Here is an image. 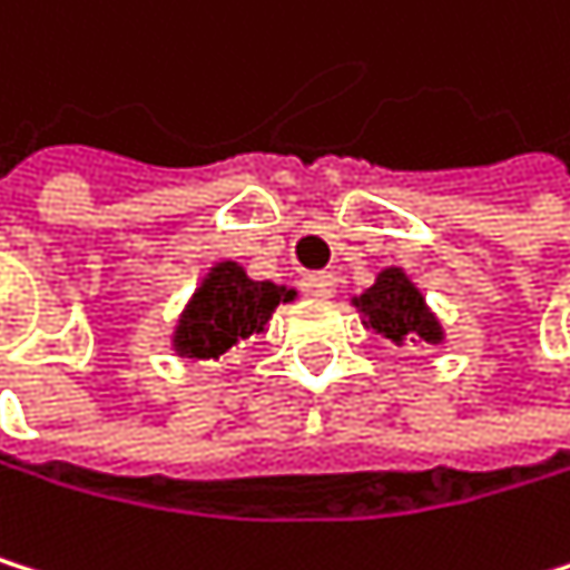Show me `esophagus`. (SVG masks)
I'll list each match as a JSON object with an SVG mask.
<instances>
[{
	"label": "esophagus",
	"instance_id": "obj_1",
	"mask_svg": "<svg viewBox=\"0 0 570 570\" xmlns=\"http://www.w3.org/2000/svg\"><path fill=\"white\" fill-rule=\"evenodd\" d=\"M304 294L307 297H314V301H327V297H334V291H337V279L331 276V273H314V276H304Z\"/></svg>",
	"mask_w": 570,
	"mask_h": 570
}]
</instances>
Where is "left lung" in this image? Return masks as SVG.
I'll use <instances>...</instances> for the list:
<instances>
[{"instance_id":"1","label":"left lung","mask_w":570,"mask_h":570,"mask_svg":"<svg viewBox=\"0 0 570 570\" xmlns=\"http://www.w3.org/2000/svg\"><path fill=\"white\" fill-rule=\"evenodd\" d=\"M357 307L364 314V324L379 334H385V337H392V341L422 337V341L435 344L442 337L435 317L425 311L422 294L412 287L402 269L379 273L375 287H368L357 297Z\"/></svg>"}]
</instances>
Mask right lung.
<instances>
[{
    "label": "right lung",
    "mask_w": 570,
    "mask_h": 570,
    "mask_svg": "<svg viewBox=\"0 0 570 570\" xmlns=\"http://www.w3.org/2000/svg\"><path fill=\"white\" fill-rule=\"evenodd\" d=\"M291 297L294 291H283L266 279H249L236 263H219L178 321L175 347L185 357H219L236 341L263 331L273 307Z\"/></svg>",
    "instance_id": "right-lung-1"
}]
</instances>
